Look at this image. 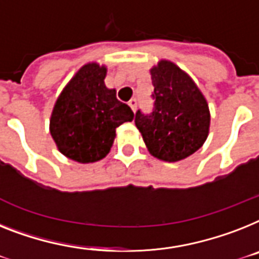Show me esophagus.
I'll return each mask as SVG.
<instances>
[{"label": "esophagus", "instance_id": "1", "mask_svg": "<svg viewBox=\"0 0 259 259\" xmlns=\"http://www.w3.org/2000/svg\"><path fill=\"white\" fill-rule=\"evenodd\" d=\"M129 106L133 111L137 110V100H136V98H132V100L129 101Z\"/></svg>", "mask_w": 259, "mask_h": 259}]
</instances>
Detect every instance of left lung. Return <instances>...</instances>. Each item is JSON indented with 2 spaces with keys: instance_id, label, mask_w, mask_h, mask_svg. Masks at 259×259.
I'll use <instances>...</instances> for the list:
<instances>
[{
  "instance_id": "left-lung-1",
  "label": "left lung",
  "mask_w": 259,
  "mask_h": 259,
  "mask_svg": "<svg viewBox=\"0 0 259 259\" xmlns=\"http://www.w3.org/2000/svg\"><path fill=\"white\" fill-rule=\"evenodd\" d=\"M150 74L153 110H137L134 122L150 154L176 162L198 150L207 138L209 106L190 77L173 62L161 61Z\"/></svg>"
}]
</instances>
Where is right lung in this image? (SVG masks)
Returning a JSON list of instances; mask_svg holds the SVG:
<instances>
[{
    "label": "right lung",
    "mask_w": 259,
    "mask_h": 259,
    "mask_svg": "<svg viewBox=\"0 0 259 259\" xmlns=\"http://www.w3.org/2000/svg\"><path fill=\"white\" fill-rule=\"evenodd\" d=\"M106 68L88 64L78 70L58 97L50 119V134L68 158L88 163L102 159L110 150L115 129L134 117L105 86Z\"/></svg>",
    "instance_id": "obj_1"
}]
</instances>
